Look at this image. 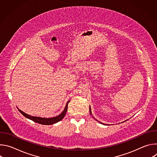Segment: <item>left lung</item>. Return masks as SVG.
Segmentation results:
<instances>
[{
  "label": "left lung",
  "instance_id": "obj_1",
  "mask_svg": "<svg viewBox=\"0 0 157 157\" xmlns=\"http://www.w3.org/2000/svg\"><path fill=\"white\" fill-rule=\"evenodd\" d=\"M89 112H90V114H91V116H92V112H91V107H90V106H89ZM93 118H94V119H95V120H96V119H95V118H94V117H93ZM96 121H98V122H99V123H101V124H103V125H106V124H104V123H102V122H99V121H98V120H96Z\"/></svg>",
  "mask_w": 157,
  "mask_h": 157
}]
</instances>
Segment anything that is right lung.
<instances>
[{"label": "right lung", "mask_w": 157, "mask_h": 157, "mask_svg": "<svg viewBox=\"0 0 157 157\" xmlns=\"http://www.w3.org/2000/svg\"><path fill=\"white\" fill-rule=\"evenodd\" d=\"M70 101V100L67 102L63 111L59 115H58L56 117H51V118H43V117H35V116H30V115L24 113L23 111H21V110H20L18 107H17V109H18V110L20 111V113L22 115L24 116L26 118L33 121V122H35L36 123H38V124H42V125H52V124H54L55 123L58 122L59 121H61L64 118V116L66 113V112H67V109H68V104Z\"/></svg>", "instance_id": "1"}]
</instances>
